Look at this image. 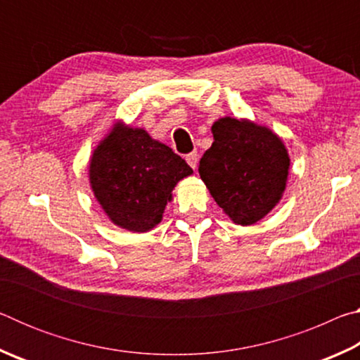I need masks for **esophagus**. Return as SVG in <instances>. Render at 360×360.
<instances>
[{
  "mask_svg": "<svg viewBox=\"0 0 360 360\" xmlns=\"http://www.w3.org/2000/svg\"><path fill=\"white\" fill-rule=\"evenodd\" d=\"M186 160H187L188 165H191L195 169L198 165V154H197V152H191V154L186 155Z\"/></svg>",
  "mask_w": 360,
  "mask_h": 360,
  "instance_id": "1",
  "label": "esophagus"
}]
</instances>
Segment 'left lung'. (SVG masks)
Listing matches in <instances>:
<instances>
[{"label":"left lung","mask_w":360,"mask_h":360,"mask_svg":"<svg viewBox=\"0 0 360 360\" xmlns=\"http://www.w3.org/2000/svg\"><path fill=\"white\" fill-rule=\"evenodd\" d=\"M200 160V178L231 222L252 225L283 198L290 158L283 139L249 119L222 117Z\"/></svg>","instance_id":"8db88e82"}]
</instances>
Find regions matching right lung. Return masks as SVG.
<instances>
[{
  "instance_id": "right-lung-1",
  "label": "right lung",
  "mask_w": 360,
  "mask_h": 360,
  "mask_svg": "<svg viewBox=\"0 0 360 360\" xmlns=\"http://www.w3.org/2000/svg\"><path fill=\"white\" fill-rule=\"evenodd\" d=\"M193 172L172 148L144 129L114 122L94 149L89 181L114 225L144 233L162 222L173 188Z\"/></svg>"
}]
</instances>
